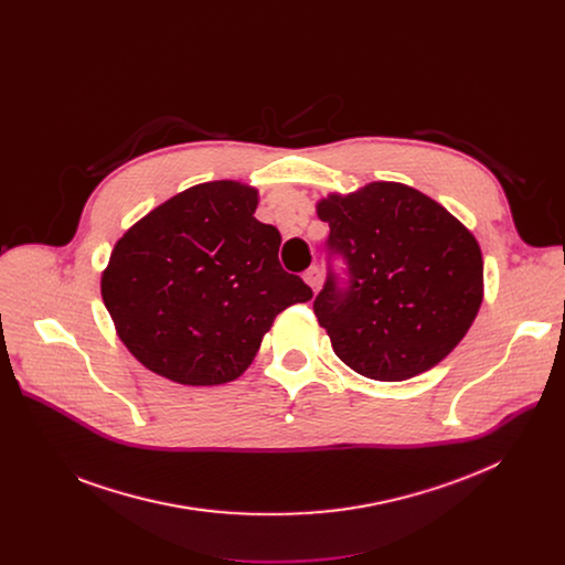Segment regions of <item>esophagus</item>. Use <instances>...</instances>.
I'll return each mask as SVG.
<instances>
[{"instance_id":"esophagus-1","label":"esophagus","mask_w":565,"mask_h":565,"mask_svg":"<svg viewBox=\"0 0 565 565\" xmlns=\"http://www.w3.org/2000/svg\"><path fill=\"white\" fill-rule=\"evenodd\" d=\"M303 281H306L312 290H317V288L321 286V270H319L317 266H310V268L303 273Z\"/></svg>"}]
</instances>
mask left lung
<instances>
[{"label": "left lung", "instance_id": "obj_1", "mask_svg": "<svg viewBox=\"0 0 565 565\" xmlns=\"http://www.w3.org/2000/svg\"><path fill=\"white\" fill-rule=\"evenodd\" d=\"M317 216L351 279L342 290L331 275L312 303L335 355L380 382L445 360L482 303L476 236L440 203L393 181L319 199Z\"/></svg>", "mask_w": 565, "mask_h": 565}]
</instances>
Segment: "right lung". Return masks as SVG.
Instances as JSON below:
<instances>
[{
	"mask_svg": "<svg viewBox=\"0 0 565 565\" xmlns=\"http://www.w3.org/2000/svg\"><path fill=\"white\" fill-rule=\"evenodd\" d=\"M259 192L210 181L160 203L111 250L100 292L129 353L156 375L214 386L244 373L275 317L312 290L279 264Z\"/></svg>",
	"mask_w": 565,
	"mask_h": 565,
	"instance_id": "right-lung-1",
	"label": "right lung"
}]
</instances>
